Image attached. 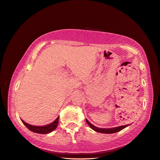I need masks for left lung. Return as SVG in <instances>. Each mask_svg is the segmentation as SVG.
I'll use <instances>...</instances> for the list:
<instances>
[{
  "instance_id": "obj_1",
  "label": "left lung",
  "mask_w": 160,
  "mask_h": 160,
  "mask_svg": "<svg viewBox=\"0 0 160 160\" xmlns=\"http://www.w3.org/2000/svg\"><path fill=\"white\" fill-rule=\"evenodd\" d=\"M86 121H87L88 126L91 127L92 130L96 131V132H100V133H104V134H112V133L119 132V131L125 128L126 127H127L129 125V124H127V125L120 126H118V127H115V128H97V127L92 124L91 122H88V120L86 119Z\"/></svg>"
}]
</instances>
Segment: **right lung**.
Instances as JSON below:
<instances>
[{"label": "right lung", "instance_id": "add662e5", "mask_svg": "<svg viewBox=\"0 0 160 160\" xmlns=\"http://www.w3.org/2000/svg\"><path fill=\"white\" fill-rule=\"evenodd\" d=\"M21 120L23 122V124L25 125L30 130L32 131V132H36V133H39V134H48L54 130L57 127V125H58V123H59V116L57 117V118L54 122H52V123H51V124L42 126L30 125L24 122L23 120L21 119Z\"/></svg>", "mask_w": 160, "mask_h": 160}]
</instances>
